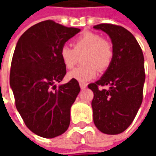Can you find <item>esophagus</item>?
<instances>
[{"label": "esophagus", "mask_w": 156, "mask_h": 156, "mask_svg": "<svg viewBox=\"0 0 156 156\" xmlns=\"http://www.w3.org/2000/svg\"><path fill=\"white\" fill-rule=\"evenodd\" d=\"M80 87H81V89H85V88L87 87V84L81 82V83H80Z\"/></svg>", "instance_id": "1"}]
</instances>
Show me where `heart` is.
<instances>
[{"label": "heart", "mask_w": 156, "mask_h": 156, "mask_svg": "<svg viewBox=\"0 0 156 156\" xmlns=\"http://www.w3.org/2000/svg\"><path fill=\"white\" fill-rule=\"evenodd\" d=\"M81 58L83 66L76 68L68 74V78L80 82H87L94 79L100 71H104L110 65L113 50L110 44L99 34L87 33L80 36L74 42V48L63 45L60 49V57L67 69H72Z\"/></svg>", "instance_id": "1"}]
</instances>
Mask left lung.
Returning a JSON list of instances; mask_svg holds the SVG:
<instances>
[{
    "label": "left lung",
    "instance_id": "8db88e82",
    "mask_svg": "<svg viewBox=\"0 0 156 156\" xmlns=\"http://www.w3.org/2000/svg\"><path fill=\"white\" fill-rule=\"evenodd\" d=\"M94 28L107 34L113 45L109 67L98 81L88 85L94 93V123L104 134L118 135L129 128L142 102L144 57L138 41L126 28L113 24ZM99 86L109 88L100 90Z\"/></svg>",
    "mask_w": 156,
    "mask_h": 156
}]
</instances>
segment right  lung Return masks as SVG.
Segmentation results:
<instances>
[{
	"label": "right lung",
	"mask_w": 156,
	"mask_h": 156,
	"mask_svg": "<svg viewBox=\"0 0 156 156\" xmlns=\"http://www.w3.org/2000/svg\"><path fill=\"white\" fill-rule=\"evenodd\" d=\"M81 31L53 21L39 22L18 40L9 83L16 108L28 129L43 138L62 135L70 123V108L80 92L78 81L57 87L66 75L60 49Z\"/></svg>",
	"instance_id": "1"
}]
</instances>
